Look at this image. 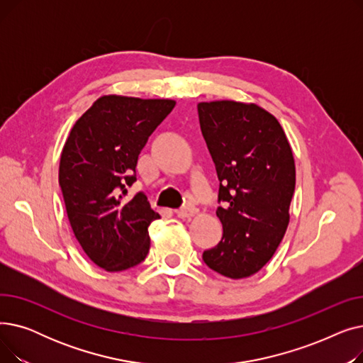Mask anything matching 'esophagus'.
<instances>
[{
  "label": "esophagus",
  "instance_id": "esophagus-1",
  "mask_svg": "<svg viewBox=\"0 0 363 363\" xmlns=\"http://www.w3.org/2000/svg\"><path fill=\"white\" fill-rule=\"evenodd\" d=\"M196 213H197V208L193 207V206H186V207L179 208V211H177V215H178V218H181V219H191Z\"/></svg>",
  "mask_w": 363,
  "mask_h": 363
}]
</instances>
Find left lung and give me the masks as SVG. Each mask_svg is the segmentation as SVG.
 Here are the masks:
<instances>
[{"label": "left lung", "mask_w": 363, "mask_h": 363, "mask_svg": "<svg viewBox=\"0 0 363 363\" xmlns=\"http://www.w3.org/2000/svg\"><path fill=\"white\" fill-rule=\"evenodd\" d=\"M219 179L216 215L223 235L203 253L212 271L241 279L271 260L290 222L296 164L284 129L256 104L212 101L197 106Z\"/></svg>", "instance_id": "obj_1"}]
</instances>
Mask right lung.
<instances>
[{
	"mask_svg": "<svg viewBox=\"0 0 363 363\" xmlns=\"http://www.w3.org/2000/svg\"><path fill=\"white\" fill-rule=\"evenodd\" d=\"M174 107V100L104 95L63 147L59 184L70 226L86 256L108 272L133 268L150 250L148 226L160 215L143 193L125 196L141 150Z\"/></svg>",
	"mask_w": 363,
	"mask_h": 363,
	"instance_id": "right-lung-1",
	"label": "right lung"
}]
</instances>
